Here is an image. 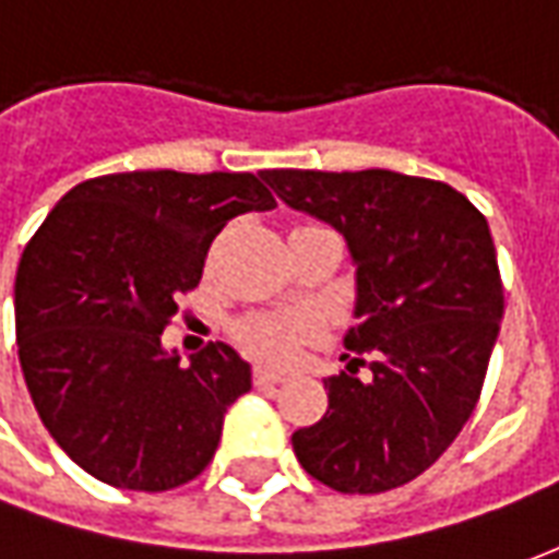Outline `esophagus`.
<instances>
[{
  "label": "esophagus",
  "instance_id": "esophagus-1",
  "mask_svg": "<svg viewBox=\"0 0 559 559\" xmlns=\"http://www.w3.org/2000/svg\"><path fill=\"white\" fill-rule=\"evenodd\" d=\"M287 380V374L284 371H275V368H269V365H257L254 368V386L266 389V386H278V383H284Z\"/></svg>",
  "mask_w": 559,
  "mask_h": 559
}]
</instances>
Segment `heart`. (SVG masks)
Returning a JSON list of instances; mask_svg holds the SVG:
<instances>
[{"label":"heart","mask_w":559,"mask_h":559,"mask_svg":"<svg viewBox=\"0 0 559 559\" xmlns=\"http://www.w3.org/2000/svg\"><path fill=\"white\" fill-rule=\"evenodd\" d=\"M314 332V320L308 314H260L245 320L239 338L251 353L272 359V362H290Z\"/></svg>","instance_id":"obj_1"}]
</instances>
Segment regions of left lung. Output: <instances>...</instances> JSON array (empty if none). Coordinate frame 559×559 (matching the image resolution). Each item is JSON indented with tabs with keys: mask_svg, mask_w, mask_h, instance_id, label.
Wrapping results in <instances>:
<instances>
[{
	"mask_svg": "<svg viewBox=\"0 0 559 559\" xmlns=\"http://www.w3.org/2000/svg\"><path fill=\"white\" fill-rule=\"evenodd\" d=\"M260 176L335 227L356 266V326L344 335L354 356L323 380L326 413L293 433V452L341 493L399 488L443 455L479 401L503 320L488 221L452 185L404 173Z\"/></svg>",
	"mask_w": 559,
	"mask_h": 559,
	"instance_id": "left-lung-1",
	"label": "left lung"
}]
</instances>
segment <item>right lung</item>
I'll return each instance as SVG.
<instances>
[{
  "label": "right lung",
  "mask_w": 559,
  "mask_h": 559,
  "mask_svg": "<svg viewBox=\"0 0 559 559\" xmlns=\"http://www.w3.org/2000/svg\"><path fill=\"white\" fill-rule=\"evenodd\" d=\"M254 173L131 170L74 185L20 257V368L44 428L78 467L128 491H170L215 455L251 365L160 344L224 224L269 212Z\"/></svg>",
  "instance_id": "1"
}]
</instances>
